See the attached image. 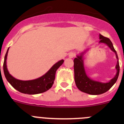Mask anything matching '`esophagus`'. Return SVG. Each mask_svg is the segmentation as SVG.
Instances as JSON below:
<instances>
[{"label":"esophagus","mask_w":124,"mask_h":124,"mask_svg":"<svg viewBox=\"0 0 124 124\" xmlns=\"http://www.w3.org/2000/svg\"><path fill=\"white\" fill-rule=\"evenodd\" d=\"M75 53H72V52H71V53H70L69 54V57L70 58H73L75 56Z\"/></svg>","instance_id":"1"}]
</instances>
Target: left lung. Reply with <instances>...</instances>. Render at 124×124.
I'll return each instance as SVG.
<instances>
[{"mask_svg": "<svg viewBox=\"0 0 124 124\" xmlns=\"http://www.w3.org/2000/svg\"><path fill=\"white\" fill-rule=\"evenodd\" d=\"M100 41L99 43L106 44L108 47L115 53L117 59V63L116 65V74L114 77L107 83H102L98 81L93 80L87 76L85 70L84 62H83V54L87 52L86 50L82 52L80 55H77V57L74 60V80L75 83L77 88L82 92L88 93L90 95H100L105 93L110 89L116 83L118 78L119 74V59L117 53L113 47V44L110 39L103 37L101 34L99 35Z\"/></svg>", "mask_w": 124, "mask_h": 124, "instance_id": "8db88e82", "label": "left lung"}]
</instances>
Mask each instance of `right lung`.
<instances>
[{"mask_svg": "<svg viewBox=\"0 0 124 124\" xmlns=\"http://www.w3.org/2000/svg\"><path fill=\"white\" fill-rule=\"evenodd\" d=\"M9 48L5 56L3 62V71L7 81L14 89L22 93L26 94L34 95L43 93L52 87L55 79V74L57 70L62 65L64 61L63 59L56 62L52 66L45 74L37 79L32 80H20L14 78L9 72L7 65V59Z\"/></svg>", "mask_w": 124, "mask_h": 124, "instance_id": "add662e5", "label": "right lung"}]
</instances>
